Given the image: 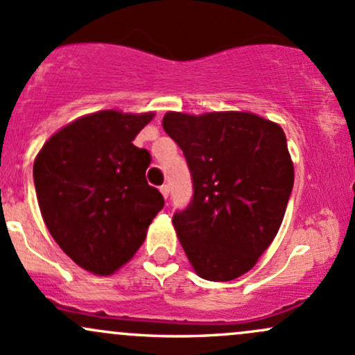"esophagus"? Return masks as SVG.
Here are the masks:
<instances>
[{
	"label": "esophagus",
	"instance_id": "34e87169",
	"mask_svg": "<svg viewBox=\"0 0 355 355\" xmlns=\"http://www.w3.org/2000/svg\"><path fill=\"white\" fill-rule=\"evenodd\" d=\"M159 192H162V196L165 197V199H168V196H170V187H168V185H162V187H159Z\"/></svg>",
	"mask_w": 355,
	"mask_h": 355
}]
</instances>
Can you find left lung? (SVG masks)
<instances>
[{
  "mask_svg": "<svg viewBox=\"0 0 355 355\" xmlns=\"http://www.w3.org/2000/svg\"><path fill=\"white\" fill-rule=\"evenodd\" d=\"M184 151L193 199L173 226L196 274L226 282L253 268L284 219L294 184L284 130L252 112H166Z\"/></svg>",
  "mask_w": 355,
  "mask_h": 355,
  "instance_id": "left-lung-1",
  "label": "left lung"
}]
</instances>
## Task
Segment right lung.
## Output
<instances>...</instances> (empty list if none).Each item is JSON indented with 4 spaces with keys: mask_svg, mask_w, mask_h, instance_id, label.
Listing matches in <instances>:
<instances>
[{
    "mask_svg": "<svg viewBox=\"0 0 355 355\" xmlns=\"http://www.w3.org/2000/svg\"><path fill=\"white\" fill-rule=\"evenodd\" d=\"M155 112L100 110L54 132L37 153L33 182L40 214L62 252L95 275L129 262L163 209L148 185L151 156L132 141Z\"/></svg>",
    "mask_w": 355,
    "mask_h": 355,
    "instance_id": "right-lung-1",
    "label": "right lung"
}]
</instances>
